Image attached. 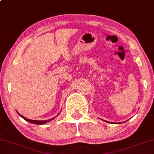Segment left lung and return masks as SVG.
Masks as SVG:
<instances>
[{
	"label": "left lung",
	"mask_w": 154,
	"mask_h": 154,
	"mask_svg": "<svg viewBox=\"0 0 154 154\" xmlns=\"http://www.w3.org/2000/svg\"><path fill=\"white\" fill-rule=\"evenodd\" d=\"M103 120V119H102ZM104 122H107V123H110V124H119V123H114V122H107V121H106V120H103ZM120 123H122V122H120ZM123 123H124V122H123Z\"/></svg>",
	"instance_id": "8db88e82"
}]
</instances>
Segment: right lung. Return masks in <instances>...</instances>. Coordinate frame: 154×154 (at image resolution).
<instances>
[{
  "mask_svg": "<svg viewBox=\"0 0 154 154\" xmlns=\"http://www.w3.org/2000/svg\"><path fill=\"white\" fill-rule=\"evenodd\" d=\"M18 114L19 115V116L20 117H21L22 118H23V119H25L26 121H27V122H30V123H32V124H38V125H42V124H46V123H47V122H50V121H51V120H53V119H55V117H57V116H58L59 115V114L57 115L56 117H53V118H52V119H48V120H42V121H39V120H32V119H27V118H26V117H24L23 116H22L21 115H20L19 112H18Z\"/></svg>",
  "mask_w": 154,
  "mask_h": 154,
  "instance_id": "add662e5",
  "label": "right lung"
}]
</instances>
